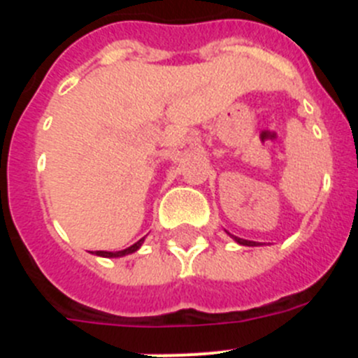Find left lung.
Returning a JSON list of instances; mask_svg holds the SVG:
<instances>
[{
  "mask_svg": "<svg viewBox=\"0 0 358 358\" xmlns=\"http://www.w3.org/2000/svg\"><path fill=\"white\" fill-rule=\"evenodd\" d=\"M233 238H235V242H238L240 245H258V242H251V240H243V238H238V236L231 235Z\"/></svg>",
  "mask_w": 358,
  "mask_h": 358,
  "instance_id": "8db88e82",
  "label": "left lung"
}]
</instances>
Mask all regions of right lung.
<instances>
[{"label": "right lung", "instance_id": "right-lung-1", "mask_svg": "<svg viewBox=\"0 0 358 358\" xmlns=\"http://www.w3.org/2000/svg\"><path fill=\"white\" fill-rule=\"evenodd\" d=\"M145 238L138 240V242L134 243V245H131V248L123 249V251H116V252H110V251H94V255L96 256H103V258H120V256H125V255H132V252H136L138 249L141 248V243H143Z\"/></svg>", "mask_w": 358, "mask_h": 358}]
</instances>
